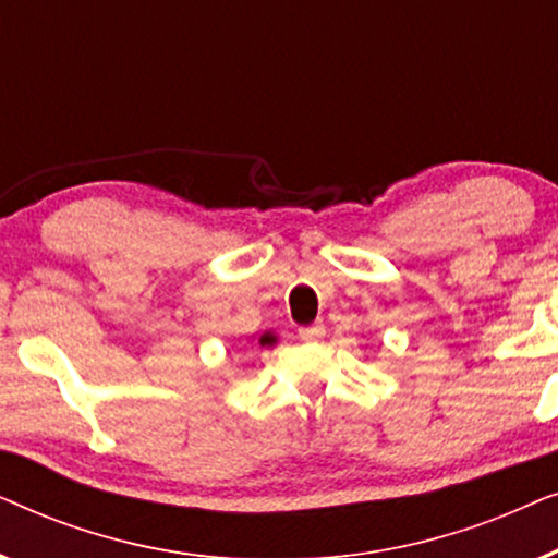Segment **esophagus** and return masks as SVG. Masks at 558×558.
Returning <instances> with one entry per match:
<instances>
[{
  "mask_svg": "<svg viewBox=\"0 0 558 558\" xmlns=\"http://www.w3.org/2000/svg\"><path fill=\"white\" fill-rule=\"evenodd\" d=\"M325 335V325L323 323H317V325H310V327H302L300 330V338L304 340V342H315V340H319Z\"/></svg>",
  "mask_w": 558,
  "mask_h": 558,
  "instance_id": "obj_1",
  "label": "esophagus"
}]
</instances>
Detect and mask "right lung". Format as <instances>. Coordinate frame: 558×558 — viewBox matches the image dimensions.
Returning <instances> with one entry per match:
<instances>
[{"label": "right lung", "instance_id": "obj_1", "mask_svg": "<svg viewBox=\"0 0 558 558\" xmlns=\"http://www.w3.org/2000/svg\"><path fill=\"white\" fill-rule=\"evenodd\" d=\"M277 335H274L271 330L269 332H264V335H258V338H256V342H258V348H274V345H277Z\"/></svg>", "mask_w": 558, "mask_h": 558}]
</instances>
